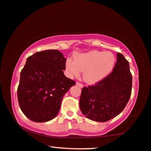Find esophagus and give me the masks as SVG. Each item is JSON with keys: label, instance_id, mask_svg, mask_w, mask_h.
I'll list each match as a JSON object with an SVG mask.
<instances>
[{"label": "esophagus", "instance_id": "esophagus-1", "mask_svg": "<svg viewBox=\"0 0 151 151\" xmlns=\"http://www.w3.org/2000/svg\"><path fill=\"white\" fill-rule=\"evenodd\" d=\"M76 85L79 86V87H81V88L83 87V85L82 84V83H78V82H76Z\"/></svg>", "mask_w": 151, "mask_h": 151}]
</instances>
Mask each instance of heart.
<instances>
[{"label":"heart","instance_id":"b5f03b06","mask_svg":"<svg viewBox=\"0 0 151 151\" xmlns=\"http://www.w3.org/2000/svg\"><path fill=\"white\" fill-rule=\"evenodd\" d=\"M116 57L110 52L93 50L84 54H77L74 60L68 58L65 64L70 76H78L83 72V78L85 82L95 84L104 79L114 70Z\"/></svg>","mask_w":151,"mask_h":151}]
</instances>
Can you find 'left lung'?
<instances>
[{
  "label": "left lung",
  "mask_w": 151,
  "mask_h": 151,
  "mask_svg": "<svg viewBox=\"0 0 151 151\" xmlns=\"http://www.w3.org/2000/svg\"><path fill=\"white\" fill-rule=\"evenodd\" d=\"M132 76L129 63L117 53V61L109 75L81 91L80 109L83 115L93 121L104 122L118 116L130 99Z\"/></svg>",
  "instance_id": "obj_1"
}]
</instances>
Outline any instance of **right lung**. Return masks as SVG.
Wrapping results in <instances>:
<instances>
[{
    "label": "right lung",
    "instance_id": "obj_1",
    "mask_svg": "<svg viewBox=\"0 0 151 151\" xmlns=\"http://www.w3.org/2000/svg\"><path fill=\"white\" fill-rule=\"evenodd\" d=\"M66 61L57 50L37 52L27 58L21 71L17 97L21 111L32 121L45 122L54 118L64 95L75 85L64 75Z\"/></svg>",
    "mask_w": 151,
    "mask_h": 151
}]
</instances>
